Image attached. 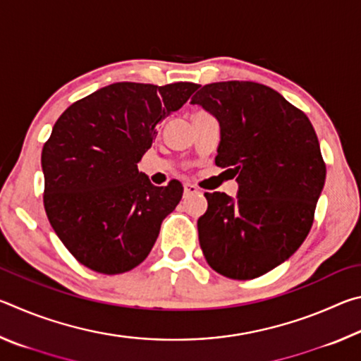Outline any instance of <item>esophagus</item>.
Instances as JSON below:
<instances>
[{"instance_id": "esophagus-1", "label": "esophagus", "mask_w": 361, "mask_h": 361, "mask_svg": "<svg viewBox=\"0 0 361 361\" xmlns=\"http://www.w3.org/2000/svg\"><path fill=\"white\" fill-rule=\"evenodd\" d=\"M192 194H199L197 186L191 185V183H186V185H185V197H188V195H192Z\"/></svg>"}]
</instances>
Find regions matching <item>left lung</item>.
<instances>
[{"instance_id":"obj_1","label":"left lung","mask_w":361,"mask_h":361,"mask_svg":"<svg viewBox=\"0 0 361 361\" xmlns=\"http://www.w3.org/2000/svg\"><path fill=\"white\" fill-rule=\"evenodd\" d=\"M191 103L219 121L215 164L239 183L235 199L205 192L200 248L224 277L264 276L288 259L312 228L326 176L319 138L301 109L258 82L207 84Z\"/></svg>"}]
</instances>
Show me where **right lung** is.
<instances>
[{"label": "right lung", "mask_w": 361, "mask_h": 361, "mask_svg": "<svg viewBox=\"0 0 361 361\" xmlns=\"http://www.w3.org/2000/svg\"><path fill=\"white\" fill-rule=\"evenodd\" d=\"M197 84L114 82L73 103L42 146L44 209L52 229L82 266L122 274L146 259L180 181L157 188L137 164L156 127Z\"/></svg>", "instance_id": "1"}]
</instances>
